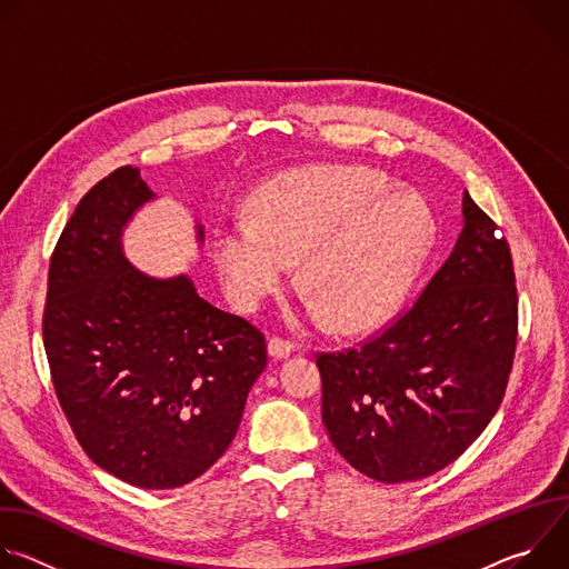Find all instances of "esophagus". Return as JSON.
Listing matches in <instances>:
<instances>
[{"instance_id": "34e87169", "label": "esophagus", "mask_w": 569, "mask_h": 569, "mask_svg": "<svg viewBox=\"0 0 569 569\" xmlns=\"http://www.w3.org/2000/svg\"><path fill=\"white\" fill-rule=\"evenodd\" d=\"M268 351H270V356L272 358H288L292 351H295V342H290V340H283V338H279V336H272L270 338V342H268Z\"/></svg>"}]
</instances>
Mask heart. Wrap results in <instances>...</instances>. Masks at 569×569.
Instances as JSON below:
<instances>
[{
	"mask_svg": "<svg viewBox=\"0 0 569 569\" xmlns=\"http://www.w3.org/2000/svg\"><path fill=\"white\" fill-rule=\"evenodd\" d=\"M435 231L421 193L369 167L319 164L263 184L252 218L220 222L213 261L229 299L246 310L277 292L299 261L310 312L329 315L340 331H362L408 292Z\"/></svg>",
	"mask_w": 569,
	"mask_h": 569,
	"instance_id": "heart-1",
	"label": "heart"
}]
</instances>
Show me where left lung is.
Returning <instances> with one entry per match:
<instances>
[{
	"mask_svg": "<svg viewBox=\"0 0 569 569\" xmlns=\"http://www.w3.org/2000/svg\"><path fill=\"white\" fill-rule=\"evenodd\" d=\"M498 230L463 191L457 246L419 299L356 349L317 353L321 421L362 475H435L496 417L518 345L516 272Z\"/></svg>",
	"mask_w": 569,
	"mask_h": 569,
	"instance_id": "obj_1",
	"label": "left lung"
}]
</instances>
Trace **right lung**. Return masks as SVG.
<instances>
[{"label": "right lung", "instance_id": "1", "mask_svg": "<svg viewBox=\"0 0 569 569\" xmlns=\"http://www.w3.org/2000/svg\"><path fill=\"white\" fill-rule=\"evenodd\" d=\"M152 198L132 167L80 198L49 261L42 340L80 448L110 475L164 491L229 448L268 347L189 277L152 279L126 261L123 227Z\"/></svg>", "mask_w": 569, "mask_h": 569}]
</instances>
